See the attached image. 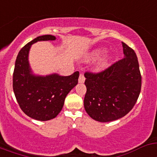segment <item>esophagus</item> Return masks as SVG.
I'll return each instance as SVG.
<instances>
[{
	"label": "esophagus",
	"instance_id": "esophagus-1",
	"mask_svg": "<svg viewBox=\"0 0 157 157\" xmlns=\"http://www.w3.org/2000/svg\"><path fill=\"white\" fill-rule=\"evenodd\" d=\"M85 77H84V75L83 74H80L79 78H78V82L79 83H83L85 82Z\"/></svg>",
	"mask_w": 157,
	"mask_h": 157
}]
</instances>
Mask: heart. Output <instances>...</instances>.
I'll list each match as a JSON object with an SVG mask.
<instances>
[{"label": "heart", "instance_id": "obj_1", "mask_svg": "<svg viewBox=\"0 0 157 157\" xmlns=\"http://www.w3.org/2000/svg\"><path fill=\"white\" fill-rule=\"evenodd\" d=\"M105 52H106L105 48H103V47L97 48L89 53L88 56H87V59H90V60H94V59H98L101 55H103ZM108 62H109V57L108 56H104L103 58H101L99 61H98V68H105V67L108 65Z\"/></svg>", "mask_w": 157, "mask_h": 157}]
</instances>
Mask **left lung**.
<instances>
[{
  "label": "left lung",
  "instance_id": "8db88e82",
  "mask_svg": "<svg viewBox=\"0 0 157 157\" xmlns=\"http://www.w3.org/2000/svg\"><path fill=\"white\" fill-rule=\"evenodd\" d=\"M122 45L124 58L104 71L84 75V108L96 121L107 123L125 116L139 97L141 76L138 57L132 48L124 42Z\"/></svg>",
  "mask_w": 157,
  "mask_h": 157
}]
</instances>
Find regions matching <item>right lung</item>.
Masks as SVG:
<instances>
[{
  "instance_id": "add662e5",
  "label": "right lung",
  "mask_w": 157,
  "mask_h": 157,
  "mask_svg": "<svg viewBox=\"0 0 157 157\" xmlns=\"http://www.w3.org/2000/svg\"><path fill=\"white\" fill-rule=\"evenodd\" d=\"M51 34L37 37L19 52L13 72V91L20 109L29 117L47 121L56 117L62 110L67 95L78 84L79 72L69 76L56 73L34 75L29 63V52L33 44L54 41Z\"/></svg>"
}]
</instances>
